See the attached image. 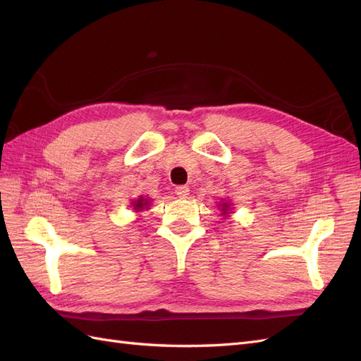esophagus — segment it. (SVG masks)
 I'll return each mask as SVG.
<instances>
[{
    "label": "esophagus",
    "instance_id": "obj_1",
    "mask_svg": "<svg viewBox=\"0 0 361 361\" xmlns=\"http://www.w3.org/2000/svg\"><path fill=\"white\" fill-rule=\"evenodd\" d=\"M175 193H177L178 198H188L189 186H177L175 188Z\"/></svg>",
    "mask_w": 361,
    "mask_h": 361
}]
</instances>
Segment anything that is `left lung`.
<instances>
[{
    "label": "left lung",
    "instance_id": "1",
    "mask_svg": "<svg viewBox=\"0 0 361 361\" xmlns=\"http://www.w3.org/2000/svg\"><path fill=\"white\" fill-rule=\"evenodd\" d=\"M222 207H224V209H222V212H224V213H226V210H228V204H226V202H225V204H222Z\"/></svg>",
    "mask_w": 361,
    "mask_h": 361
}]
</instances>
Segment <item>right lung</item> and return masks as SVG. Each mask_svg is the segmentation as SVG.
I'll return each instance as SVG.
<instances>
[{
  "mask_svg": "<svg viewBox=\"0 0 361 361\" xmlns=\"http://www.w3.org/2000/svg\"><path fill=\"white\" fill-rule=\"evenodd\" d=\"M143 205H148V201L140 198V200H137V201L135 202V209H136V210H142Z\"/></svg>",
  "mask_w": 361,
  "mask_h": 361,
  "instance_id": "obj_1",
  "label": "right lung"
}]
</instances>
